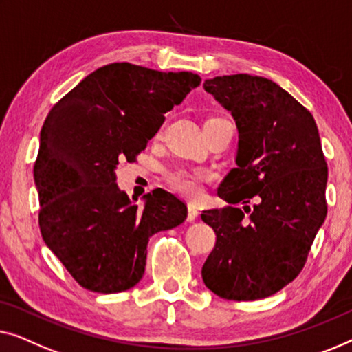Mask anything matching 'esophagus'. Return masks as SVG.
Wrapping results in <instances>:
<instances>
[{
	"instance_id": "obj_1",
	"label": "esophagus",
	"mask_w": 352,
	"mask_h": 352,
	"mask_svg": "<svg viewBox=\"0 0 352 352\" xmlns=\"http://www.w3.org/2000/svg\"><path fill=\"white\" fill-rule=\"evenodd\" d=\"M197 215H199V212H197L196 206H192V204L188 206V217H186V220L188 221H195L197 219Z\"/></svg>"
}]
</instances>
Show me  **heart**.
<instances>
[{
	"label": "heart",
	"mask_w": 352,
	"mask_h": 352,
	"mask_svg": "<svg viewBox=\"0 0 352 352\" xmlns=\"http://www.w3.org/2000/svg\"><path fill=\"white\" fill-rule=\"evenodd\" d=\"M207 121H225L223 118H210ZM212 172L195 167H175L167 172L166 180L172 190L188 199H197L204 190V183L212 180Z\"/></svg>",
	"instance_id": "obj_1"
}]
</instances>
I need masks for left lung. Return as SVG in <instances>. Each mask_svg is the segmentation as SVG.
<instances>
[{"mask_svg": "<svg viewBox=\"0 0 352 352\" xmlns=\"http://www.w3.org/2000/svg\"><path fill=\"white\" fill-rule=\"evenodd\" d=\"M204 89L231 111L239 145L237 166L219 188L230 206L201 214L217 234L202 279L225 300L266 298L300 274L327 217L329 169L318 126L271 79L217 76Z\"/></svg>", "mask_w": 352, "mask_h": 352, "instance_id": "1", "label": "left lung"}]
</instances>
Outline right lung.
Segmentation results:
<instances>
[{
  "label": "right lung",
  "instance_id": "obj_1",
  "mask_svg": "<svg viewBox=\"0 0 352 352\" xmlns=\"http://www.w3.org/2000/svg\"><path fill=\"white\" fill-rule=\"evenodd\" d=\"M201 78L110 63L62 97L44 121L33 175L46 245L84 289L118 294L140 282L155 232L186 219L172 192L153 191L143 209L116 185L120 160L135 161Z\"/></svg>",
  "mask_w": 352,
  "mask_h": 352
}]
</instances>
